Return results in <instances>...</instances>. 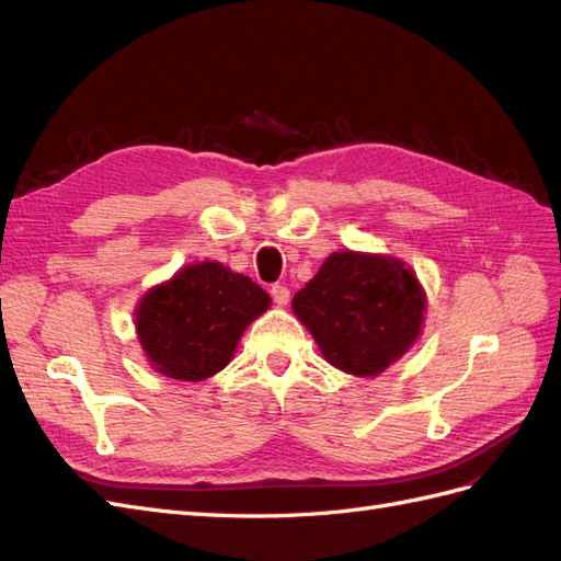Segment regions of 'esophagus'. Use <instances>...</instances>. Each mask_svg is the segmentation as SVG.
<instances>
[{
    "label": "esophagus",
    "mask_w": 561,
    "mask_h": 561,
    "mask_svg": "<svg viewBox=\"0 0 561 561\" xmlns=\"http://www.w3.org/2000/svg\"><path fill=\"white\" fill-rule=\"evenodd\" d=\"M270 296H272V300L277 302V306H286V302H289V289H286V286H282V284H272V289H270Z\"/></svg>",
    "instance_id": "esophagus-1"
}]
</instances>
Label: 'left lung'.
Listing matches in <instances>:
<instances>
[{"instance_id": "8db88e82", "label": "left lung", "mask_w": 561, "mask_h": 561, "mask_svg": "<svg viewBox=\"0 0 561 561\" xmlns=\"http://www.w3.org/2000/svg\"><path fill=\"white\" fill-rule=\"evenodd\" d=\"M291 306L335 369L378 376L419 339L425 298L404 263L339 251L294 296Z\"/></svg>"}]
</instances>
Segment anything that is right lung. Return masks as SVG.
Here are the masks:
<instances>
[{"mask_svg":"<svg viewBox=\"0 0 561 561\" xmlns=\"http://www.w3.org/2000/svg\"><path fill=\"white\" fill-rule=\"evenodd\" d=\"M267 308L270 296L259 284L206 261L142 296L136 331L159 374L204 380L232 359L239 335Z\"/></svg>","mask_w":561,"mask_h":561,"instance_id":"right-lung-1","label":"right lung"}]
</instances>
